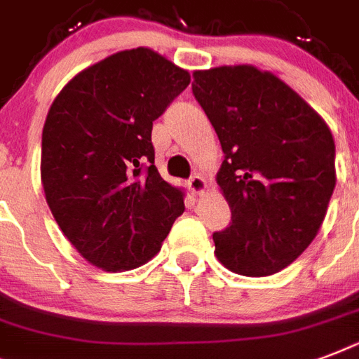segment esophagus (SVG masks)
I'll list each match as a JSON object with an SVG mask.
<instances>
[{"mask_svg":"<svg viewBox=\"0 0 359 359\" xmlns=\"http://www.w3.org/2000/svg\"><path fill=\"white\" fill-rule=\"evenodd\" d=\"M188 190H190L194 196H199V194H203V191L207 190V180L203 179V177H199V175L191 177V179L188 180Z\"/></svg>","mask_w":359,"mask_h":359,"instance_id":"esophagus-1","label":"esophagus"}]
</instances>
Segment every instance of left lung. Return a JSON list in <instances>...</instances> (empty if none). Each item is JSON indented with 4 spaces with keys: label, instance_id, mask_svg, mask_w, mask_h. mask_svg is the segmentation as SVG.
<instances>
[{
    "label": "left lung",
    "instance_id": "left-lung-1",
    "mask_svg": "<svg viewBox=\"0 0 359 359\" xmlns=\"http://www.w3.org/2000/svg\"><path fill=\"white\" fill-rule=\"evenodd\" d=\"M194 97L225 160L216 180L231 208L216 257L240 276H270L317 236L335 188L328 124L285 81L251 67L194 72Z\"/></svg>",
    "mask_w": 359,
    "mask_h": 359
}]
</instances>
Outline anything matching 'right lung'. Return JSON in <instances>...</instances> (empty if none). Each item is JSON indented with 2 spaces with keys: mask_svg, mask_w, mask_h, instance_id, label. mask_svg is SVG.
<instances>
[{
  "mask_svg": "<svg viewBox=\"0 0 359 359\" xmlns=\"http://www.w3.org/2000/svg\"><path fill=\"white\" fill-rule=\"evenodd\" d=\"M188 83V70L134 48L81 70L50 106L42 188L63 235L93 266L145 264L184 212V191L154 165L151 132Z\"/></svg>",
  "mask_w": 359,
  "mask_h": 359,
  "instance_id": "add662e5",
  "label": "right lung"
}]
</instances>
